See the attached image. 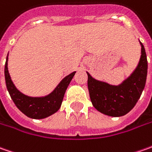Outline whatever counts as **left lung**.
I'll return each instance as SVG.
<instances>
[{"label": "left lung", "mask_w": 152, "mask_h": 152, "mask_svg": "<svg viewBox=\"0 0 152 152\" xmlns=\"http://www.w3.org/2000/svg\"><path fill=\"white\" fill-rule=\"evenodd\" d=\"M137 67L120 85H113L88 74V89L94 107L100 113L121 117L129 113L142 94L147 76V58L143 44Z\"/></svg>", "instance_id": "left-lung-1"}]
</instances>
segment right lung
I'll list each match as a JSON object with an SVG mask.
<instances>
[{
	"instance_id": "obj_1",
	"label": "right lung",
	"mask_w": 152,
	"mask_h": 152,
	"mask_svg": "<svg viewBox=\"0 0 152 152\" xmlns=\"http://www.w3.org/2000/svg\"><path fill=\"white\" fill-rule=\"evenodd\" d=\"M8 54L5 64V79L6 85L11 98L20 110L27 117L34 119H42L56 113L61 107L67 86L70 84L76 72H73L61 79L55 89L45 96L34 97L22 93L15 86L11 79L8 71Z\"/></svg>"
}]
</instances>
